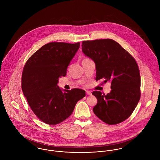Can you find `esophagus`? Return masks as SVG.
<instances>
[{
  "label": "esophagus",
  "instance_id": "obj_1",
  "mask_svg": "<svg viewBox=\"0 0 160 160\" xmlns=\"http://www.w3.org/2000/svg\"><path fill=\"white\" fill-rule=\"evenodd\" d=\"M86 93L88 95H92V92L91 91H86Z\"/></svg>",
  "mask_w": 160,
  "mask_h": 160
}]
</instances>
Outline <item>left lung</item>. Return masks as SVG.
I'll list each match as a JSON object with an SVG mask.
<instances>
[{
	"mask_svg": "<svg viewBox=\"0 0 160 160\" xmlns=\"http://www.w3.org/2000/svg\"><path fill=\"white\" fill-rule=\"evenodd\" d=\"M82 51L95 64V80L111 82L112 91L107 95L92 92L97 99L93 113L110 125L125 121L140 98V76L135 59L117 42L108 39L83 41Z\"/></svg>",
	"mask_w": 160,
	"mask_h": 160,
	"instance_id": "1",
	"label": "left lung"
}]
</instances>
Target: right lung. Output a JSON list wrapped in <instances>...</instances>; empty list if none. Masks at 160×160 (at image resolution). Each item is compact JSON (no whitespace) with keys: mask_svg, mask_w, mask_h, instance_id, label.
Masks as SVG:
<instances>
[{"mask_svg":"<svg viewBox=\"0 0 160 160\" xmlns=\"http://www.w3.org/2000/svg\"><path fill=\"white\" fill-rule=\"evenodd\" d=\"M80 43L50 42L41 47L26 62L22 88L31 110L42 121L54 125L72 113L78 101L86 96L80 89L63 90L58 86L61 76L79 48Z\"/></svg>","mask_w":160,"mask_h":160,"instance_id":"obj_1","label":"right lung"}]
</instances>
